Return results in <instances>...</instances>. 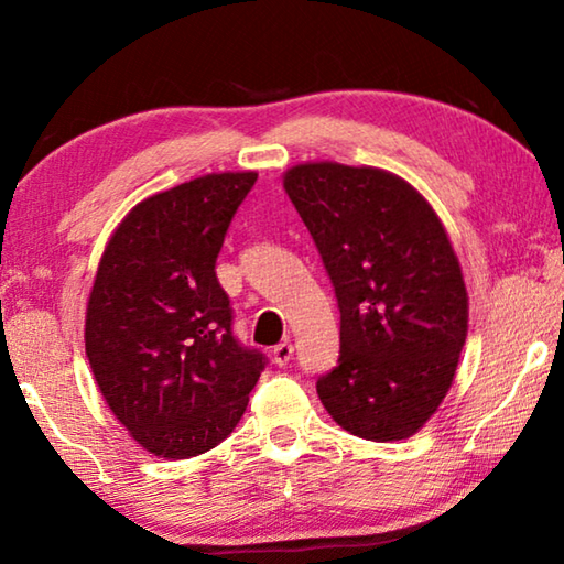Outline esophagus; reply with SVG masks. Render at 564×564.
<instances>
[{
	"label": "esophagus",
	"instance_id": "1",
	"mask_svg": "<svg viewBox=\"0 0 564 564\" xmlns=\"http://www.w3.org/2000/svg\"><path fill=\"white\" fill-rule=\"evenodd\" d=\"M271 352H273L275 366H285V362H289V360L293 358V343H291V340H283V343H279V346H275Z\"/></svg>",
	"mask_w": 564,
	"mask_h": 564
}]
</instances>
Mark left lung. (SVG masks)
I'll list each match as a JSON object with an SVG mask.
<instances>
[{
  "mask_svg": "<svg viewBox=\"0 0 564 564\" xmlns=\"http://www.w3.org/2000/svg\"><path fill=\"white\" fill-rule=\"evenodd\" d=\"M283 188L340 308V356L318 398L350 435L405 441L453 386L467 338L460 261L431 202L376 166L305 161Z\"/></svg>",
  "mask_w": 564,
  "mask_h": 564,
  "instance_id": "obj_1",
  "label": "left lung"
}]
</instances>
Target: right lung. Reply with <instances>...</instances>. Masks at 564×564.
Listing matches in <instances>:
<instances>
[{
    "mask_svg": "<svg viewBox=\"0 0 564 564\" xmlns=\"http://www.w3.org/2000/svg\"><path fill=\"white\" fill-rule=\"evenodd\" d=\"M256 178L224 171L159 191L121 218L101 253L84 348L111 413L156 457L186 460L226 441L265 366L234 338L214 271Z\"/></svg>",
    "mask_w": 564,
    "mask_h": 564,
    "instance_id": "obj_1",
    "label": "right lung"
}]
</instances>
